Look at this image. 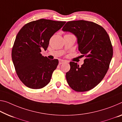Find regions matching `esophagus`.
Masks as SVG:
<instances>
[{"label": "esophagus", "mask_w": 122, "mask_h": 122, "mask_svg": "<svg viewBox=\"0 0 122 122\" xmlns=\"http://www.w3.org/2000/svg\"><path fill=\"white\" fill-rule=\"evenodd\" d=\"M65 60H59V65H61L64 62H65Z\"/></svg>", "instance_id": "esophagus-1"}]
</instances>
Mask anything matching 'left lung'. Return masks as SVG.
Returning <instances> with one entry per match:
<instances>
[{"label":"left lung","mask_w":122,"mask_h":122,"mask_svg":"<svg viewBox=\"0 0 122 122\" xmlns=\"http://www.w3.org/2000/svg\"><path fill=\"white\" fill-rule=\"evenodd\" d=\"M62 30L76 36L79 51L86 57L81 66L70 62V70L66 74L67 82L76 92L92 90L103 80L109 68L113 48L109 35L99 24L84 20L67 22Z\"/></svg>","instance_id":"1"}]
</instances>
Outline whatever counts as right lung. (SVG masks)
I'll return each mask as SVG.
<instances>
[{"label":"right lung","instance_id":"right-lung-1","mask_svg":"<svg viewBox=\"0 0 122 122\" xmlns=\"http://www.w3.org/2000/svg\"><path fill=\"white\" fill-rule=\"evenodd\" d=\"M66 22L41 19L24 25L17 34L12 59L20 80L26 87L40 89L49 84L59 60H50L41 52L46 51L52 36Z\"/></svg>","mask_w":122,"mask_h":122}]
</instances>
